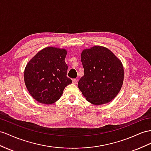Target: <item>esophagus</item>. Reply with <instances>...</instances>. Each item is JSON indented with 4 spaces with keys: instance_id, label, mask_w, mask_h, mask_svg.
<instances>
[{
    "instance_id": "34e87169",
    "label": "esophagus",
    "mask_w": 151,
    "mask_h": 151,
    "mask_svg": "<svg viewBox=\"0 0 151 151\" xmlns=\"http://www.w3.org/2000/svg\"><path fill=\"white\" fill-rule=\"evenodd\" d=\"M73 83L74 84H77V83H78V80L76 79H73Z\"/></svg>"
}]
</instances>
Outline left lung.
I'll return each mask as SVG.
<instances>
[{
	"instance_id": "8db88e82",
	"label": "left lung",
	"mask_w": 151,
	"mask_h": 151,
	"mask_svg": "<svg viewBox=\"0 0 151 151\" xmlns=\"http://www.w3.org/2000/svg\"><path fill=\"white\" fill-rule=\"evenodd\" d=\"M84 75L78 86L87 101L95 105L109 103L118 94L124 80L122 64L110 50L101 46L81 54Z\"/></svg>"
}]
</instances>
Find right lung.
I'll return each mask as SVG.
<instances>
[{
  "instance_id": "right-lung-1",
  "label": "right lung",
  "mask_w": 151,
  "mask_h": 151,
  "mask_svg": "<svg viewBox=\"0 0 151 151\" xmlns=\"http://www.w3.org/2000/svg\"><path fill=\"white\" fill-rule=\"evenodd\" d=\"M66 54L65 49L46 47L27 64L25 83L30 94L37 101L46 105L55 103L61 97L65 87L72 83L66 76Z\"/></svg>"
}]
</instances>
